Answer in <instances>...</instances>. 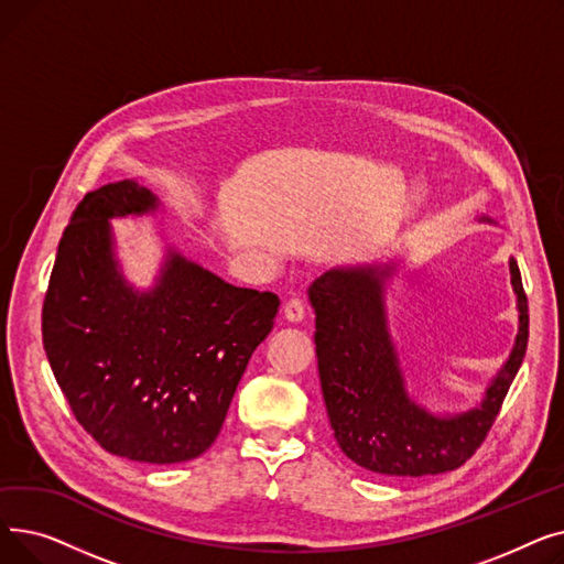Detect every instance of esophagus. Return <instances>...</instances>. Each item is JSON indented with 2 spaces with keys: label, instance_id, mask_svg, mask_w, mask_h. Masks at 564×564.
Masks as SVG:
<instances>
[{
  "label": "esophagus",
  "instance_id": "1",
  "mask_svg": "<svg viewBox=\"0 0 564 564\" xmlns=\"http://www.w3.org/2000/svg\"><path fill=\"white\" fill-rule=\"evenodd\" d=\"M283 315H285L288 322H302L304 315H306V306H304L302 300H290L283 306Z\"/></svg>",
  "mask_w": 564,
  "mask_h": 564
}]
</instances>
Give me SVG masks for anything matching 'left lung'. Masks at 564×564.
Here are the masks:
<instances>
[{
  "mask_svg": "<svg viewBox=\"0 0 564 564\" xmlns=\"http://www.w3.org/2000/svg\"><path fill=\"white\" fill-rule=\"evenodd\" d=\"M393 270V264L336 267L308 288L322 398L338 446L354 464L387 478L436 476L459 468L487 438L525 357L528 297L519 264L510 258L519 308L510 359L478 409L434 416L406 395L389 334L383 283Z\"/></svg>",
  "mask_w": 564,
  "mask_h": 564,
  "instance_id": "left-lung-1",
  "label": "left lung"
}]
</instances>
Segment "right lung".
<instances>
[{
  "label": "right lung",
  "mask_w": 564,
  "mask_h": 564,
  "mask_svg": "<svg viewBox=\"0 0 564 564\" xmlns=\"http://www.w3.org/2000/svg\"><path fill=\"white\" fill-rule=\"evenodd\" d=\"M158 205L134 181L82 198L52 267L43 345L77 423L100 448L177 464L215 443L281 302L274 292L230 285L177 251H169L155 288L130 285L109 219Z\"/></svg>",
  "instance_id": "add662e5"
}]
</instances>
